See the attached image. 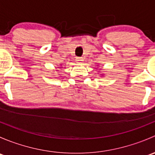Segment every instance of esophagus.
I'll use <instances>...</instances> for the list:
<instances>
[{"label": "esophagus", "mask_w": 155, "mask_h": 155, "mask_svg": "<svg viewBox=\"0 0 155 155\" xmlns=\"http://www.w3.org/2000/svg\"><path fill=\"white\" fill-rule=\"evenodd\" d=\"M76 61H77L78 64H82L83 62V58L80 57H78L76 58Z\"/></svg>", "instance_id": "esophagus-1"}]
</instances>
